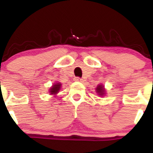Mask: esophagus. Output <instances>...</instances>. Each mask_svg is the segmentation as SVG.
Returning a JSON list of instances; mask_svg holds the SVG:
<instances>
[{
	"label": "esophagus",
	"mask_w": 153,
	"mask_h": 153,
	"mask_svg": "<svg viewBox=\"0 0 153 153\" xmlns=\"http://www.w3.org/2000/svg\"><path fill=\"white\" fill-rule=\"evenodd\" d=\"M74 80L76 81V82H82V81H83V79H81L80 77H75L74 78Z\"/></svg>",
	"instance_id": "obj_1"
}]
</instances>
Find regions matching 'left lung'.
I'll list each match as a JSON object with an SVG mask.
<instances>
[{"label":"left lung","mask_w":153,"mask_h":153,"mask_svg":"<svg viewBox=\"0 0 153 153\" xmlns=\"http://www.w3.org/2000/svg\"><path fill=\"white\" fill-rule=\"evenodd\" d=\"M105 91L106 90H105V88L102 85H98V86L96 89V92L98 93V95L101 96V97H102L105 94Z\"/></svg>","instance_id":"obj_1"}]
</instances>
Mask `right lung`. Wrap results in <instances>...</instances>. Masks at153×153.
<instances>
[{
  "instance_id": "add662e5",
  "label": "right lung",
  "mask_w": 153,
  "mask_h": 153,
  "mask_svg": "<svg viewBox=\"0 0 153 153\" xmlns=\"http://www.w3.org/2000/svg\"><path fill=\"white\" fill-rule=\"evenodd\" d=\"M60 88H61V83H55V84L53 85V86H51V88L50 89V93L52 94V95H56V93H58V92L60 91Z\"/></svg>"
}]
</instances>
